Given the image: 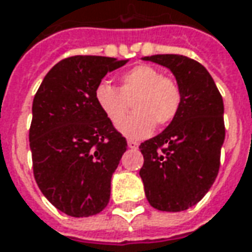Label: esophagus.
I'll list each match as a JSON object with an SVG mask.
<instances>
[{
	"mask_svg": "<svg viewBox=\"0 0 252 252\" xmlns=\"http://www.w3.org/2000/svg\"><path fill=\"white\" fill-rule=\"evenodd\" d=\"M127 147H129L130 150H136V148H138V143L134 141V140H129L127 141Z\"/></svg>",
	"mask_w": 252,
	"mask_h": 252,
	"instance_id": "esophagus-1",
	"label": "esophagus"
}]
</instances>
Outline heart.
Instances as JSON below:
<instances>
[{"mask_svg":"<svg viewBox=\"0 0 252 252\" xmlns=\"http://www.w3.org/2000/svg\"><path fill=\"white\" fill-rule=\"evenodd\" d=\"M99 111L114 125L128 112L133 104L135 114L119 124L118 129L129 138H143L151 134L155 123L169 125L182 105V90L176 80L150 66L138 65L121 76V89L109 83H99L94 91Z\"/></svg>","mask_w":252,"mask_h":252,"instance_id":"obj_1","label":"heart"}]
</instances>
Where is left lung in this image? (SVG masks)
<instances>
[{"label":"left lung","mask_w":252,"mask_h":252,"mask_svg":"<svg viewBox=\"0 0 252 252\" xmlns=\"http://www.w3.org/2000/svg\"><path fill=\"white\" fill-rule=\"evenodd\" d=\"M143 61L173 73L182 105L166 129L141 143L140 177L151 207L180 212L195 205L218 176L224 141L223 99L208 70L194 59L159 54Z\"/></svg>","instance_id":"left-lung-1"}]
</instances>
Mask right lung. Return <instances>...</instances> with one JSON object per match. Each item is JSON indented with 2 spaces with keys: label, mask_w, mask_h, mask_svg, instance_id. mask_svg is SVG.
<instances>
[{
  "label": "right lung",
  "mask_w": 252,
  "mask_h": 252,
  "mask_svg": "<svg viewBox=\"0 0 252 252\" xmlns=\"http://www.w3.org/2000/svg\"><path fill=\"white\" fill-rule=\"evenodd\" d=\"M129 59L76 55L45 75L33 99L29 141L37 186L73 218L97 215L111 197V179L126 138L99 111L94 91Z\"/></svg>",
  "instance_id": "obj_1"
}]
</instances>
